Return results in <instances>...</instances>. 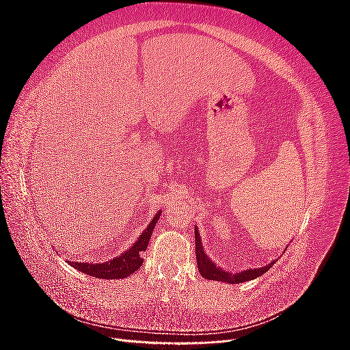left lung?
I'll return each mask as SVG.
<instances>
[{"label": "left lung", "instance_id": "obj_1", "mask_svg": "<svg viewBox=\"0 0 350 350\" xmlns=\"http://www.w3.org/2000/svg\"><path fill=\"white\" fill-rule=\"evenodd\" d=\"M194 234H196L197 267H198V271H200L201 276H203L207 280H217V282H225V283H229V284H237V283H243V282H248V280H252V279H257L273 267L274 261H271L270 264H266L264 267L247 269V270H243L241 273H230V271L221 270L219 266H216V262H213L208 258V256L204 252L203 243H201L197 226L194 228Z\"/></svg>", "mask_w": 350, "mask_h": 350}]
</instances>
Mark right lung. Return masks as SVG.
<instances>
[{
  "mask_svg": "<svg viewBox=\"0 0 350 350\" xmlns=\"http://www.w3.org/2000/svg\"><path fill=\"white\" fill-rule=\"evenodd\" d=\"M159 217H161V210L157 211L154 217L150 220V224L143 230V234L139 237L131 248L122 252L120 257H113L109 261L105 262H81V261H68L71 267L76 270L86 273L92 278L98 279H124L129 278L134 271L140 269L143 258L142 254L146 251L147 245H149V241L152 238V232L157 224Z\"/></svg>",
  "mask_w": 350,
  "mask_h": 350,
  "instance_id": "right-lung-1",
  "label": "right lung"
}]
</instances>
